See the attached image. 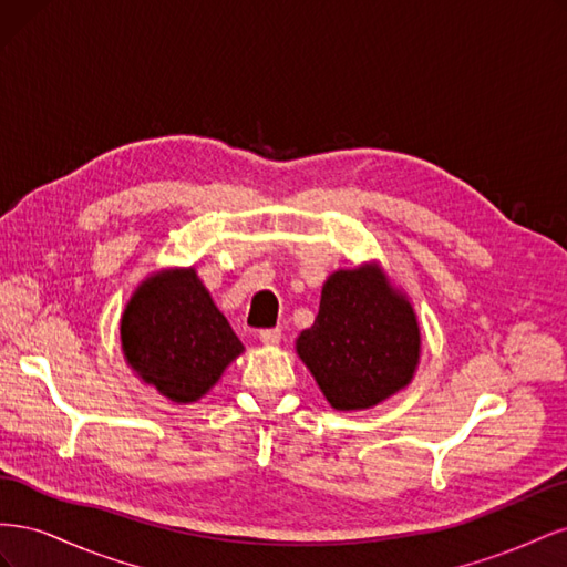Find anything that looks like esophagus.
Instances as JSON below:
<instances>
[{
	"mask_svg": "<svg viewBox=\"0 0 567 567\" xmlns=\"http://www.w3.org/2000/svg\"><path fill=\"white\" fill-rule=\"evenodd\" d=\"M260 340L265 342V346H277V342L281 340V329H262Z\"/></svg>",
	"mask_w": 567,
	"mask_h": 567,
	"instance_id": "1",
	"label": "esophagus"
}]
</instances>
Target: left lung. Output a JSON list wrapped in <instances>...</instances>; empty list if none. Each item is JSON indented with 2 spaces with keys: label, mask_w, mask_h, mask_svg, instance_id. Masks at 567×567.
<instances>
[{
  "label": "left lung",
  "mask_w": 567,
  "mask_h": 567,
  "mask_svg": "<svg viewBox=\"0 0 567 567\" xmlns=\"http://www.w3.org/2000/svg\"><path fill=\"white\" fill-rule=\"evenodd\" d=\"M411 305L375 269H340L323 284L298 354L336 409H367L402 390L419 364Z\"/></svg>",
  "instance_id": "1"
}]
</instances>
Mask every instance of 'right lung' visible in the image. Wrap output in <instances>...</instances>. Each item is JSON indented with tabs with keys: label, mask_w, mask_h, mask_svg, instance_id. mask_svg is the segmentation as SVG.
<instances>
[{
	"label": "right lung",
	"mask_w": 567,
	"mask_h": 567,
	"mask_svg": "<svg viewBox=\"0 0 567 567\" xmlns=\"http://www.w3.org/2000/svg\"><path fill=\"white\" fill-rule=\"evenodd\" d=\"M132 369L173 402H196L244 346L194 269L153 277L123 315Z\"/></svg>",
	"instance_id": "obj_1"
}]
</instances>
